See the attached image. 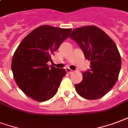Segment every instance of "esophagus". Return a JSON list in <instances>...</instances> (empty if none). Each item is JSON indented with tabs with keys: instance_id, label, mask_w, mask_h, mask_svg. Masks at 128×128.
<instances>
[{
	"instance_id": "34e87169",
	"label": "esophagus",
	"mask_w": 128,
	"mask_h": 128,
	"mask_svg": "<svg viewBox=\"0 0 128 128\" xmlns=\"http://www.w3.org/2000/svg\"><path fill=\"white\" fill-rule=\"evenodd\" d=\"M65 70H66V72L68 74H71L73 73V71L72 70H70V68H66Z\"/></svg>"
}]
</instances>
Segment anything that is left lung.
<instances>
[{
	"mask_svg": "<svg viewBox=\"0 0 128 128\" xmlns=\"http://www.w3.org/2000/svg\"><path fill=\"white\" fill-rule=\"evenodd\" d=\"M83 51L90 69L82 73V80L75 84L79 96L96 100L106 95L118 79L122 60L117 47L106 32L94 26L76 28L70 36Z\"/></svg>",
	"mask_w": 128,
	"mask_h": 128,
	"instance_id": "left-lung-1",
	"label": "left lung"
}]
</instances>
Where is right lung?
Segmentation results:
<instances>
[{
  "label": "right lung",
  "mask_w": 128,
  "mask_h": 128,
  "mask_svg": "<svg viewBox=\"0 0 128 128\" xmlns=\"http://www.w3.org/2000/svg\"><path fill=\"white\" fill-rule=\"evenodd\" d=\"M72 32L71 28L40 26L22 40L12 58L16 82L27 96L45 102L56 95L65 69L48 65L52 56Z\"/></svg>",
  "instance_id": "obj_1"
}]
</instances>
